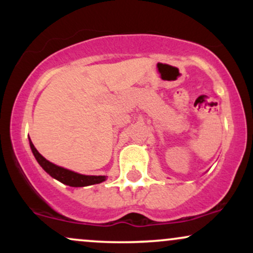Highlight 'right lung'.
<instances>
[{"label": "right lung", "instance_id": "right-lung-1", "mask_svg": "<svg viewBox=\"0 0 253 253\" xmlns=\"http://www.w3.org/2000/svg\"><path fill=\"white\" fill-rule=\"evenodd\" d=\"M30 145L32 152H33L34 157L38 161V163L40 164V167L42 168L48 175L53 177V178L58 179L59 182L64 183L66 185H70V187H85V185H91V184H98V183L106 181V176H85L81 175V173L74 172L68 169H64V168L54 165L51 162H48L47 159H45L38 152L34 145L32 144L30 139Z\"/></svg>", "mask_w": 253, "mask_h": 253}]
</instances>
